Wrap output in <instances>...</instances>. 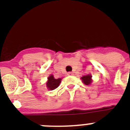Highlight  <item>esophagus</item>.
Instances as JSON below:
<instances>
[{"instance_id": "1", "label": "esophagus", "mask_w": 130, "mask_h": 130, "mask_svg": "<svg viewBox=\"0 0 130 130\" xmlns=\"http://www.w3.org/2000/svg\"><path fill=\"white\" fill-rule=\"evenodd\" d=\"M68 75H73V72H68Z\"/></svg>"}]
</instances>
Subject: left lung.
<instances>
[{"label": "left lung", "mask_w": 130, "mask_h": 130, "mask_svg": "<svg viewBox=\"0 0 130 130\" xmlns=\"http://www.w3.org/2000/svg\"><path fill=\"white\" fill-rule=\"evenodd\" d=\"M92 76L90 75H84L81 77V79H82L83 82L86 85H90L92 82Z\"/></svg>", "instance_id": "8db88e82"}]
</instances>
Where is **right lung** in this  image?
<instances>
[{"label": "right lung", "mask_w": 130, "mask_h": 130, "mask_svg": "<svg viewBox=\"0 0 130 130\" xmlns=\"http://www.w3.org/2000/svg\"><path fill=\"white\" fill-rule=\"evenodd\" d=\"M60 81H61V79L60 78L55 79L54 77L51 75L48 77V81L46 84L47 87L49 90H55V88H57L59 86Z\"/></svg>", "instance_id": "1"}]
</instances>
